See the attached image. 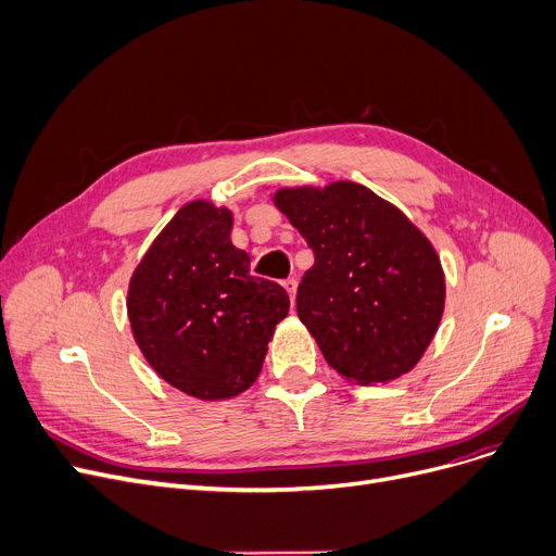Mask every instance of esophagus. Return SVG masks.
<instances>
[{
    "label": "esophagus",
    "instance_id": "obj_1",
    "mask_svg": "<svg viewBox=\"0 0 556 556\" xmlns=\"http://www.w3.org/2000/svg\"><path fill=\"white\" fill-rule=\"evenodd\" d=\"M282 287L287 289V294H289V299H292V303H294V299H296V287H299L296 278H287V280L282 282Z\"/></svg>",
    "mask_w": 556,
    "mask_h": 556
}]
</instances>
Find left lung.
Listing matches in <instances>:
<instances>
[{
	"label": "left lung",
	"instance_id": "left-lung-1",
	"mask_svg": "<svg viewBox=\"0 0 556 556\" xmlns=\"http://www.w3.org/2000/svg\"><path fill=\"white\" fill-rule=\"evenodd\" d=\"M314 264L296 314L326 362L355 384H387L420 362L445 307L437 249L387 199L353 180L274 192Z\"/></svg>",
	"mask_w": 556,
	"mask_h": 556
}]
</instances>
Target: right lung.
Listing matches in <instances>:
<instances>
[{
  "label": "right lung",
  "mask_w": 556,
  "mask_h": 556,
  "mask_svg": "<svg viewBox=\"0 0 556 556\" xmlns=\"http://www.w3.org/2000/svg\"><path fill=\"white\" fill-rule=\"evenodd\" d=\"M232 213L207 199L185 203L157 232L128 280L130 332L153 371L199 401H226L260 376L289 296L249 274L232 247Z\"/></svg>",
  "instance_id": "add662e5"
}]
</instances>
